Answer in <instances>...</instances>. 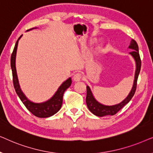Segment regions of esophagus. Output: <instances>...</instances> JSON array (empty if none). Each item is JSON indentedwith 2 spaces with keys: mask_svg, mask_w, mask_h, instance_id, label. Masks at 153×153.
<instances>
[{
  "mask_svg": "<svg viewBox=\"0 0 153 153\" xmlns=\"http://www.w3.org/2000/svg\"><path fill=\"white\" fill-rule=\"evenodd\" d=\"M82 78V75H81V73H76L73 76V79H74V81H79Z\"/></svg>",
  "mask_w": 153,
  "mask_h": 153,
  "instance_id": "34e87169",
  "label": "esophagus"
}]
</instances>
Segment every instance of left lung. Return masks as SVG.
Returning <instances> with one entry per match:
<instances>
[{
	"label": "left lung",
	"instance_id": "8db88e82",
	"mask_svg": "<svg viewBox=\"0 0 153 153\" xmlns=\"http://www.w3.org/2000/svg\"><path fill=\"white\" fill-rule=\"evenodd\" d=\"M129 49H132V51L129 52V54L134 58L136 62V72H135V76H134V84L131 88L130 93L127 95V97L121 102L120 103L118 104H115V105L112 106H106L104 105V104H100L99 102L95 99L94 96L92 93L91 90L90 88L88 85H87V95L86 98H85V102H86V104L88 109L91 111V112L93 113L94 115L97 116L102 117L105 116H114L116 114H117L125 104H127L128 102L130 101L131 98L134 95L136 89H137V79L138 76H139L140 70H141V60L140 58L139 52V47L137 42L134 39H131L130 45L129 46Z\"/></svg>",
	"mask_w": 153,
	"mask_h": 153
}]
</instances>
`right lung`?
I'll use <instances>...</instances> for the list:
<instances>
[{
    "label": "right lung",
    "instance_id": "1",
    "mask_svg": "<svg viewBox=\"0 0 153 153\" xmlns=\"http://www.w3.org/2000/svg\"><path fill=\"white\" fill-rule=\"evenodd\" d=\"M22 36V35H21L19 37L18 40L16 41L13 52H12L11 55V62L10 63H11L14 89H15V91L19 97L20 98L23 104H24L29 111L32 113L34 116L38 117V118H48V117H50L56 114L60 109L62 104V97H63L64 92L72 84V79H71V78H69L65 81H64L61 85L58 88V91L56 92L53 97L47 102H42V103H34V102L28 100V98L25 96L20 88L15 67L16 49H17L19 40Z\"/></svg>",
    "mask_w": 153,
    "mask_h": 153
}]
</instances>
